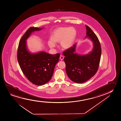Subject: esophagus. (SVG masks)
<instances>
[{
  "label": "esophagus",
  "instance_id": "34e87169",
  "mask_svg": "<svg viewBox=\"0 0 121 121\" xmlns=\"http://www.w3.org/2000/svg\"><path fill=\"white\" fill-rule=\"evenodd\" d=\"M60 59L61 60H63V59H64V56H62V55H61L60 56Z\"/></svg>",
  "mask_w": 121,
  "mask_h": 121
}]
</instances>
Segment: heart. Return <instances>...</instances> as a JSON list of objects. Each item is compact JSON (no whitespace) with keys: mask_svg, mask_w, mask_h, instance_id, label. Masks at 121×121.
<instances>
[{"mask_svg":"<svg viewBox=\"0 0 121 121\" xmlns=\"http://www.w3.org/2000/svg\"><path fill=\"white\" fill-rule=\"evenodd\" d=\"M77 31L73 27H61L56 29L52 33L51 40L48 42V46L53 49L55 43L60 42V46L64 49H69L73 44L76 37Z\"/></svg>","mask_w":121,"mask_h":121,"instance_id":"obj_1","label":"heart"}]
</instances>
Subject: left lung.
I'll return each instance as SVG.
<instances>
[{
    "instance_id": "obj_1",
    "label": "left lung",
    "mask_w": 121,
    "mask_h": 121,
    "mask_svg": "<svg viewBox=\"0 0 121 121\" xmlns=\"http://www.w3.org/2000/svg\"><path fill=\"white\" fill-rule=\"evenodd\" d=\"M86 36L92 41L94 48L90 53L85 55L75 53L76 43L64 51V61L68 76L73 82L81 83L94 76L99 67L101 48L99 40L90 27L86 25Z\"/></svg>"
}]
</instances>
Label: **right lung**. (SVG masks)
Listing matches in <instances>:
<instances>
[{
  "instance_id": "1",
  "label": "right lung",
  "mask_w": 121,
  "mask_h": 121,
  "mask_svg": "<svg viewBox=\"0 0 121 121\" xmlns=\"http://www.w3.org/2000/svg\"><path fill=\"white\" fill-rule=\"evenodd\" d=\"M43 28L30 27L22 36L17 49V59L22 72L31 83L44 85L50 80L59 61L60 54L51 55L45 52L32 54L29 52L26 41L32 32Z\"/></svg>"
}]
</instances>
